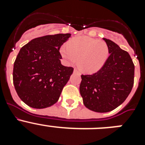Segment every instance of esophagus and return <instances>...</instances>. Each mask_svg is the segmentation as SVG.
Returning <instances> with one entry per match:
<instances>
[{"label": "esophagus", "instance_id": "esophagus-1", "mask_svg": "<svg viewBox=\"0 0 145 145\" xmlns=\"http://www.w3.org/2000/svg\"><path fill=\"white\" fill-rule=\"evenodd\" d=\"M74 72H75V73H77V74H80L79 71L77 70V69H75V70H74Z\"/></svg>", "mask_w": 145, "mask_h": 145}]
</instances>
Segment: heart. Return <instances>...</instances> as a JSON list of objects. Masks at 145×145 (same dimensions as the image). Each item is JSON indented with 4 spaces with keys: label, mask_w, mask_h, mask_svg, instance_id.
<instances>
[{
    "label": "heart",
    "mask_w": 145,
    "mask_h": 145,
    "mask_svg": "<svg viewBox=\"0 0 145 145\" xmlns=\"http://www.w3.org/2000/svg\"><path fill=\"white\" fill-rule=\"evenodd\" d=\"M62 57L71 63L78 59L80 70L86 73H94L105 65L110 55L109 47L103 40L86 36L76 37L61 49Z\"/></svg>",
    "instance_id": "b5f03b06"
}]
</instances>
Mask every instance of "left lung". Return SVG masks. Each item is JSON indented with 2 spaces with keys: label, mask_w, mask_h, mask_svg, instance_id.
I'll use <instances>...</instances> for the list:
<instances>
[{
  "label": "left lung",
  "mask_w": 145,
  "mask_h": 145,
  "mask_svg": "<svg viewBox=\"0 0 145 145\" xmlns=\"http://www.w3.org/2000/svg\"><path fill=\"white\" fill-rule=\"evenodd\" d=\"M110 55L100 70L81 75L80 93L84 105L97 112L113 110L126 99L134 86V65L127 52L104 38Z\"/></svg>",
  "instance_id": "1"
}]
</instances>
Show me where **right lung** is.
<instances>
[{"mask_svg":"<svg viewBox=\"0 0 145 145\" xmlns=\"http://www.w3.org/2000/svg\"><path fill=\"white\" fill-rule=\"evenodd\" d=\"M70 35L39 37L20 49L14 64L13 83L18 96L29 107L46 108L58 101L74 70L60 61L59 48Z\"/></svg>","mask_w":145,"mask_h":145,"instance_id":"obj_1","label":"right lung"}]
</instances>
